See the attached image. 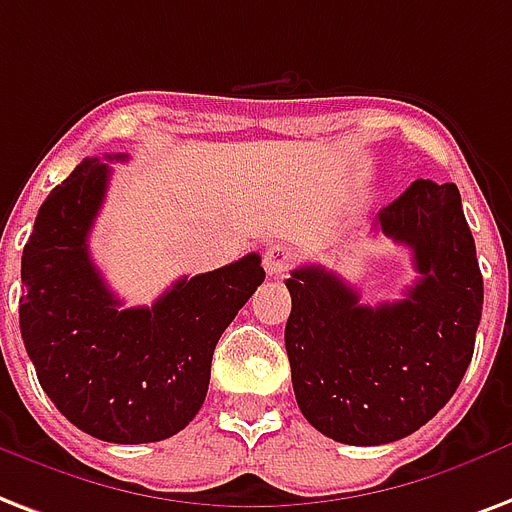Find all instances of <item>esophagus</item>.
Returning a JSON list of instances; mask_svg holds the SVG:
<instances>
[{
	"label": "esophagus",
	"mask_w": 512,
	"mask_h": 512,
	"mask_svg": "<svg viewBox=\"0 0 512 512\" xmlns=\"http://www.w3.org/2000/svg\"><path fill=\"white\" fill-rule=\"evenodd\" d=\"M292 263H295V249H292L290 244H271V247L265 249L263 265H265V271L271 273V276L284 273Z\"/></svg>",
	"instance_id": "esophagus-1"
}]
</instances>
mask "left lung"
Wrapping results in <instances>:
<instances>
[{
  "label": "left lung",
  "mask_w": 512,
  "mask_h": 512,
  "mask_svg": "<svg viewBox=\"0 0 512 512\" xmlns=\"http://www.w3.org/2000/svg\"><path fill=\"white\" fill-rule=\"evenodd\" d=\"M413 252L419 282L403 300L362 306L322 265L287 279L292 389L308 424L349 446H381L424 427L473 360L483 276L454 182L416 179L376 217Z\"/></svg>",
  "instance_id": "obj_1"
}]
</instances>
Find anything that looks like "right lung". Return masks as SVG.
<instances>
[{"mask_svg":"<svg viewBox=\"0 0 512 512\" xmlns=\"http://www.w3.org/2000/svg\"><path fill=\"white\" fill-rule=\"evenodd\" d=\"M109 174V163L85 158L39 206L21 257L18 314L58 411L93 438L134 446L177 435L201 411L214 346L265 271L252 252L179 279L150 308H123L88 252Z\"/></svg>","mask_w":512,"mask_h":512,"instance_id":"obj_1","label":"right lung"}]
</instances>
